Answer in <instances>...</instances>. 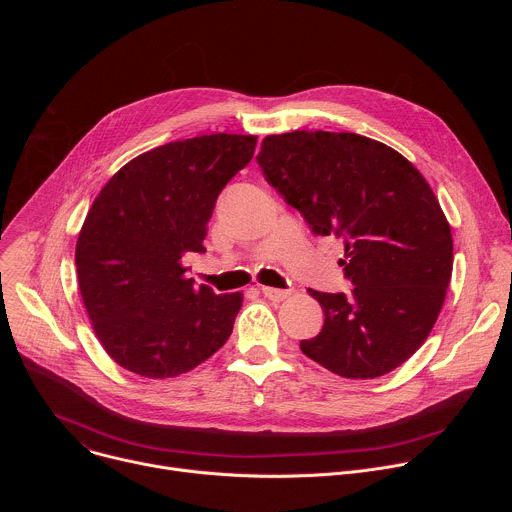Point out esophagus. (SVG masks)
I'll return each instance as SVG.
<instances>
[{
	"label": "esophagus",
	"instance_id": "34e87169",
	"mask_svg": "<svg viewBox=\"0 0 512 512\" xmlns=\"http://www.w3.org/2000/svg\"><path fill=\"white\" fill-rule=\"evenodd\" d=\"M261 291H263V296L271 302H283L291 294V291H287V289H277V287H267V285L261 287Z\"/></svg>",
	"mask_w": 512,
	"mask_h": 512
}]
</instances>
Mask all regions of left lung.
I'll use <instances>...</instances> for the list:
<instances>
[{"mask_svg":"<svg viewBox=\"0 0 512 512\" xmlns=\"http://www.w3.org/2000/svg\"><path fill=\"white\" fill-rule=\"evenodd\" d=\"M267 182L316 235L344 243L346 294L310 296L324 308L306 356L344 379H377L403 364L442 312L454 265L448 218L421 172L358 133L267 135L257 156Z\"/></svg>","mask_w":512,"mask_h":512,"instance_id":"left-lung-1","label":"left lung"}]
</instances>
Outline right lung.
<instances>
[{
    "label": "right lung",
    "mask_w": 512,
    "mask_h": 512,
    "mask_svg": "<svg viewBox=\"0 0 512 512\" xmlns=\"http://www.w3.org/2000/svg\"><path fill=\"white\" fill-rule=\"evenodd\" d=\"M255 145L257 135L239 133L170 141L97 194L77 239V277L101 346L125 371L172 379L229 340L243 294L196 287L182 255L204 253L214 202Z\"/></svg>",
    "instance_id": "1"
}]
</instances>
